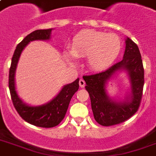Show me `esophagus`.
Returning <instances> with one entry per match:
<instances>
[{
	"label": "esophagus",
	"instance_id": "34e87169",
	"mask_svg": "<svg viewBox=\"0 0 156 156\" xmlns=\"http://www.w3.org/2000/svg\"><path fill=\"white\" fill-rule=\"evenodd\" d=\"M85 85H86L85 81L83 80V79H80V80H79V86H80V87L83 88L84 87H85Z\"/></svg>",
	"mask_w": 156,
	"mask_h": 156
}]
</instances>
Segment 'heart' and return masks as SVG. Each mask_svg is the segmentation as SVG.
<instances>
[{
    "label": "heart",
    "instance_id": "b5f03b06",
    "mask_svg": "<svg viewBox=\"0 0 156 156\" xmlns=\"http://www.w3.org/2000/svg\"><path fill=\"white\" fill-rule=\"evenodd\" d=\"M121 41L113 34H105L95 30H84L73 38L70 52L66 57H87L88 67L93 70H102L110 66L118 57Z\"/></svg>",
    "mask_w": 156,
    "mask_h": 156
}]
</instances>
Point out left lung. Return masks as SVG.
<instances>
[{
    "instance_id": "8db88e82",
    "label": "left lung",
    "mask_w": 156,
    "mask_h": 156,
    "mask_svg": "<svg viewBox=\"0 0 156 156\" xmlns=\"http://www.w3.org/2000/svg\"><path fill=\"white\" fill-rule=\"evenodd\" d=\"M122 61L114 64L100 73L83 77L89 93L94 117L103 126H112L127 121L137 112L143 97L144 69L138 45L127 38ZM126 69L131 83V96L123 102L117 103L109 99L105 90L106 81L116 71Z\"/></svg>"
}]
</instances>
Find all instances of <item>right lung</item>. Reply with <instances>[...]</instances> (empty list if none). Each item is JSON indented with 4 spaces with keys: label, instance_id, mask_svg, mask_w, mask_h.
I'll use <instances>...</instances> for the list:
<instances>
[{
    "label": "right lung",
    "instance_id": "obj_1",
    "mask_svg": "<svg viewBox=\"0 0 156 156\" xmlns=\"http://www.w3.org/2000/svg\"><path fill=\"white\" fill-rule=\"evenodd\" d=\"M51 30L52 29L35 30L27 35L23 41L17 45L12 57L9 73V88L16 111L25 121L42 128H52L61 123L66 116L71 99L79 88V78H77L72 83L65 86L58 95L49 103L38 107L28 106L23 103L18 96L15 90L14 75L21 52L30 41L49 40Z\"/></svg>",
    "mask_w": 156,
    "mask_h": 156
}]
</instances>
